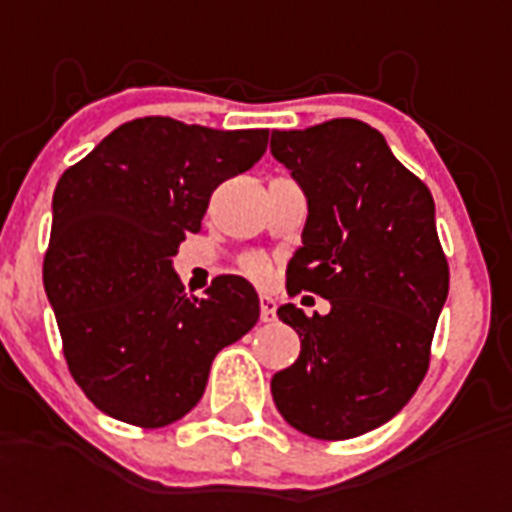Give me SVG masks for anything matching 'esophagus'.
Instances as JSON below:
<instances>
[{"instance_id":"34e87169","label":"esophagus","mask_w":512,"mask_h":512,"mask_svg":"<svg viewBox=\"0 0 512 512\" xmlns=\"http://www.w3.org/2000/svg\"><path fill=\"white\" fill-rule=\"evenodd\" d=\"M260 319L263 321L276 319V300H273V297H260Z\"/></svg>"}]
</instances>
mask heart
<instances>
[{
    "instance_id": "1",
    "label": "heart",
    "mask_w": 512,
    "mask_h": 512,
    "mask_svg": "<svg viewBox=\"0 0 512 512\" xmlns=\"http://www.w3.org/2000/svg\"><path fill=\"white\" fill-rule=\"evenodd\" d=\"M244 268H247L249 276L257 281H265L268 279V273H271V265L265 263L263 257H252V260H247V265H244Z\"/></svg>"
}]
</instances>
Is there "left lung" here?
<instances>
[{"label":"left lung","mask_w":512,"mask_h":512,"mask_svg":"<svg viewBox=\"0 0 512 512\" xmlns=\"http://www.w3.org/2000/svg\"><path fill=\"white\" fill-rule=\"evenodd\" d=\"M271 154L308 196L289 297L305 289L332 305L327 316L279 308L300 335V356L273 374V401L305 436L356 438L396 417L428 374L449 295L433 196L358 119L273 130Z\"/></svg>","instance_id":"left-lung-1"}]
</instances>
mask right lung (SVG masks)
<instances>
[{
    "label": "right lung",
    "mask_w": 512,
    "mask_h": 512,
    "mask_svg": "<svg viewBox=\"0 0 512 512\" xmlns=\"http://www.w3.org/2000/svg\"><path fill=\"white\" fill-rule=\"evenodd\" d=\"M268 130H209L170 116L116 127L52 196L44 292L68 372L114 420L164 428L199 404L209 366L260 319L241 276L185 295L172 271L217 185L247 172Z\"/></svg>",
    "instance_id": "1"
}]
</instances>
